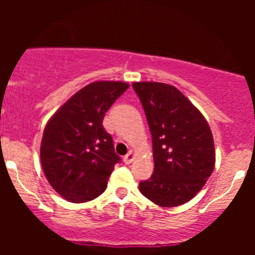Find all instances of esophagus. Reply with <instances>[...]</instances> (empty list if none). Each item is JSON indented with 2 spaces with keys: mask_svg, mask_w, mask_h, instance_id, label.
I'll list each match as a JSON object with an SVG mask.
<instances>
[{
  "mask_svg": "<svg viewBox=\"0 0 255 255\" xmlns=\"http://www.w3.org/2000/svg\"><path fill=\"white\" fill-rule=\"evenodd\" d=\"M133 159H134V153H133L132 150H129V151H128L127 155L123 158V161H125L126 164H130L133 161Z\"/></svg>",
  "mask_w": 255,
  "mask_h": 255,
  "instance_id": "esophagus-1",
  "label": "esophagus"
}]
</instances>
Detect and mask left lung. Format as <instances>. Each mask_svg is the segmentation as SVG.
Returning <instances> with one entry per match:
<instances>
[{
	"label": "left lung",
	"mask_w": 255,
	"mask_h": 255,
	"mask_svg": "<svg viewBox=\"0 0 255 255\" xmlns=\"http://www.w3.org/2000/svg\"><path fill=\"white\" fill-rule=\"evenodd\" d=\"M153 142L154 171L139 182L143 196L161 207L190 201L215 168V144L202 113L175 86L133 82Z\"/></svg>",
	"instance_id": "1"
}]
</instances>
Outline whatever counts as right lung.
<instances>
[{
  "label": "right lung",
  "instance_id": "1",
  "mask_svg": "<svg viewBox=\"0 0 255 255\" xmlns=\"http://www.w3.org/2000/svg\"><path fill=\"white\" fill-rule=\"evenodd\" d=\"M129 87L122 81H95L71 96L49 120L43 133L40 161L49 184L70 202L91 201L105 191L115 165L105 113Z\"/></svg>",
  "mask_w": 255,
  "mask_h": 255
}]
</instances>
